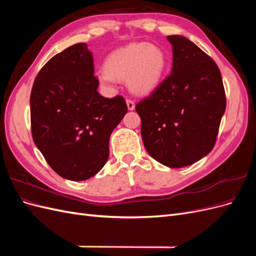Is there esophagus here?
Instances as JSON below:
<instances>
[{"instance_id": "esophagus-1", "label": "esophagus", "mask_w": 256, "mask_h": 256, "mask_svg": "<svg viewBox=\"0 0 256 256\" xmlns=\"http://www.w3.org/2000/svg\"><path fill=\"white\" fill-rule=\"evenodd\" d=\"M127 106H128V109L129 110H134V106H136V104H134V100H131V99H127Z\"/></svg>"}]
</instances>
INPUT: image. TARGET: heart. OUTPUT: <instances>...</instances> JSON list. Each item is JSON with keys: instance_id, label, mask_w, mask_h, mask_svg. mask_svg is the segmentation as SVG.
I'll return each mask as SVG.
<instances>
[{"instance_id": "obj_1", "label": "heart", "mask_w": 256, "mask_h": 256, "mask_svg": "<svg viewBox=\"0 0 256 256\" xmlns=\"http://www.w3.org/2000/svg\"><path fill=\"white\" fill-rule=\"evenodd\" d=\"M168 58L159 46L147 42L132 44L114 51L106 60V69L98 72L104 84L127 80L129 90L136 95H145L160 83Z\"/></svg>"}]
</instances>
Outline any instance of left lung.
<instances>
[{"label": "left lung", "mask_w": 256, "mask_h": 256, "mask_svg": "<svg viewBox=\"0 0 256 256\" xmlns=\"http://www.w3.org/2000/svg\"><path fill=\"white\" fill-rule=\"evenodd\" d=\"M171 74L136 104L141 134L150 156L168 168H182L214 148L226 99L219 67L188 38L168 36Z\"/></svg>", "instance_id": "obj_1"}]
</instances>
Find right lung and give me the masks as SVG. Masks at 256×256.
Here are the masks:
<instances>
[{
  "mask_svg": "<svg viewBox=\"0 0 256 256\" xmlns=\"http://www.w3.org/2000/svg\"><path fill=\"white\" fill-rule=\"evenodd\" d=\"M98 85L88 44H76L46 63L30 92L34 143L69 180H88L104 168L110 136L128 110L122 96L104 98Z\"/></svg>",
  "mask_w": 256,
  "mask_h": 256,
  "instance_id": "obj_1",
  "label": "right lung"
}]
</instances>
